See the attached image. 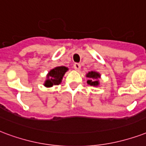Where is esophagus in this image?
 Returning a JSON list of instances; mask_svg holds the SVG:
<instances>
[{"label":"esophagus","mask_w":146,"mask_h":146,"mask_svg":"<svg viewBox=\"0 0 146 146\" xmlns=\"http://www.w3.org/2000/svg\"><path fill=\"white\" fill-rule=\"evenodd\" d=\"M73 68L75 69L76 70L79 71V70H80V68H81V65H80V63H74V65H73Z\"/></svg>","instance_id":"esophagus-1"}]
</instances>
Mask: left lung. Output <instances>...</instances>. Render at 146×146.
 Wrapping results in <instances>:
<instances>
[{"label":"left lung","instance_id":"obj_1","mask_svg":"<svg viewBox=\"0 0 146 146\" xmlns=\"http://www.w3.org/2000/svg\"><path fill=\"white\" fill-rule=\"evenodd\" d=\"M86 77L90 78V80H87V83L89 85L96 86H99V84H100V82L98 80V79L100 77V74L97 72H94V71L89 72L86 74Z\"/></svg>","mask_w":146,"mask_h":146}]
</instances>
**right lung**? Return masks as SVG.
Masks as SVG:
<instances>
[{
    "label": "right lung",
    "mask_w": 146,
    "mask_h": 146,
    "mask_svg": "<svg viewBox=\"0 0 146 146\" xmlns=\"http://www.w3.org/2000/svg\"><path fill=\"white\" fill-rule=\"evenodd\" d=\"M68 70L66 66H57L51 70L46 76V80L44 83L46 87H51L54 85H59L62 82V79L65 73Z\"/></svg>",
    "instance_id": "1"
}]
</instances>
